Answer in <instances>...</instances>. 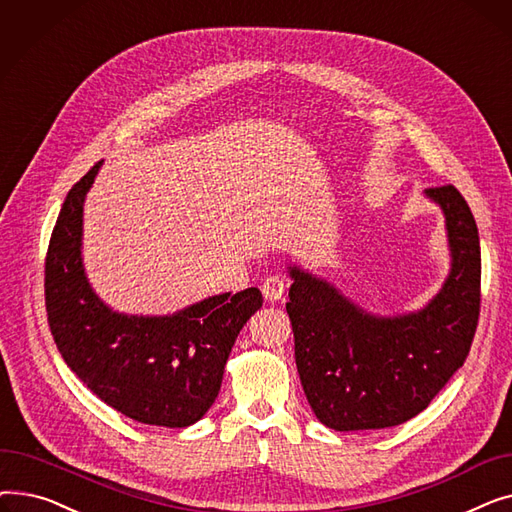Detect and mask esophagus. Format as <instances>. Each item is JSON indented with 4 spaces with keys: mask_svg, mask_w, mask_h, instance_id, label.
Returning a JSON list of instances; mask_svg holds the SVG:
<instances>
[{
    "mask_svg": "<svg viewBox=\"0 0 512 512\" xmlns=\"http://www.w3.org/2000/svg\"><path fill=\"white\" fill-rule=\"evenodd\" d=\"M261 292H263L265 301L276 303V301H280V299L284 297V292H286V282H284L280 276H270V278H267V280L263 282Z\"/></svg>",
    "mask_w": 512,
    "mask_h": 512,
    "instance_id": "1",
    "label": "esophagus"
}]
</instances>
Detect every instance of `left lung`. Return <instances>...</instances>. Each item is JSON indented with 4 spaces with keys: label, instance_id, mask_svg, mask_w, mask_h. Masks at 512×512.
Here are the masks:
<instances>
[{
    "label": "left lung",
    "instance_id": "obj_1",
    "mask_svg": "<svg viewBox=\"0 0 512 512\" xmlns=\"http://www.w3.org/2000/svg\"><path fill=\"white\" fill-rule=\"evenodd\" d=\"M446 220L450 272L423 309L375 315L328 280L288 265L294 357L315 417L336 432L413 419L463 367L479 319L481 251L473 213L452 184L427 188Z\"/></svg>",
    "mask_w": 512,
    "mask_h": 512
}]
</instances>
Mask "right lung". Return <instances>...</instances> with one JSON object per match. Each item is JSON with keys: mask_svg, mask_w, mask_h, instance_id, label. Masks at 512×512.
Listing matches in <instances>:
<instances>
[{"mask_svg": "<svg viewBox=\"0 0 512 512\" xmlns=\"http://www.w3.org/2000/svg\"><path fill=\"white\" fill-rule=\"evenodd\" d=\"M103 161L72 188L45 259L47 321L66 365L105 405L164 427L197 423L218 398L236 336L261 309L259 288L224 292L172 315L107 307L83 265V207Z\"/></svg>", "mask_w": 512, "mask_h": 512, "instance_id": "obj_1", "label": "right lung"}]
</instances>
